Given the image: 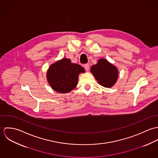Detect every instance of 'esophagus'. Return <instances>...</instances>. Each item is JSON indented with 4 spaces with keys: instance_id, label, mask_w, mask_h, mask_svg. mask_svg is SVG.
Instances as JSON below:
<instances>
[{
    "instance_id": "obj_1",
    "label": "esophagus",
    "mask_w": 158,
    "mask_h": 158,
    "mask_svg": "<svg viewBox=\"0 0 158 158\" xmlns=\"http://www.w3.org/2000/svg\"><path fill=\"white\" fill-rule=\"evenodd\" d=\"M84 67H85V69L86 70H89V64H85Z\"/></svg>"
}]
</instances>
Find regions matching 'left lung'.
Returning <instances> with one entry per match:
<instances>
[{
    "label": "left lung",
    "mask_w": 158,
    "mask_h": 158,
    "mask_svg": "<svg viewBox=\"0 0 158 158\" xmlns=\"http://www.w3.org/2000/svg\"><path fill=\"white\" fill-rule=\"evenodd\" d=\"M90 72L98 83L105 88L112 87L118 78L117 68L105 59L99 60L91 67Z\"/></svg>",
    "instance_id": "8db88e82"
}]
</instances>
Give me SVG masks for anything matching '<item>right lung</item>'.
<instances>
[{"instance_id": "add662e5", "label": "right lung", "mask_w": 158, "mask_h": 158, "mask_svg": "<svg viewBox=\"0 0 158 158\" xmlns=\"http://www.w3.org/2000/svg\"><path fill=\"white\" fill-rule=\"evenodd\" d=\"M85 72V69L81 66L72 63L69 59L63 58L50 66L47 77L53 89L66 93L76 87L79 74Z\"/></svg>"}]
</instances>
